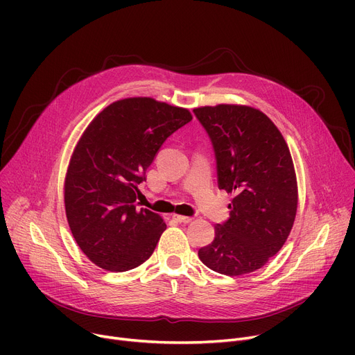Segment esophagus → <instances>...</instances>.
Segmentation results:
<instances>
[{"label": "esophagus", "instance_id": "34e87169", "mask_svg": "<svg viewBox=\"0 0 355 355\" xmlns=\"http://www.w3.org/2000/svg\"><path fill=\"white\" fill-rule=\"evenodd\" d=\"M173 218L178 223H190L193 220V217L190 216H181V214H173Z\"/></svg>", "mask_w": 355, "mask_h": 355}]
</instances>
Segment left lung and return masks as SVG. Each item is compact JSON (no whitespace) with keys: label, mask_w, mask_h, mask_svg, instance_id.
<instances>
[{"label":"left lung","mask_w":355,"mask_h":355,"mask_svg":"<svg viewBox=\"0 0 355 355\" xmlns=\"http://www.w3.org/2000/svg\"><path fill=\"white\" fill-rule=\"evenodd\" d=\"M194 114L213 142L218 189L234 194L230 218L214 227L198 257L221 275L254 272L282 249L295 221L297 182L288 144L252 106L221 103Z\"/></svg>","instance_id":"8db88e82"}]
</instances>
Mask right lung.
Returning <instances> with one entry per match:
<instances>
[{"mask_svg": "<svg viewBox=\"0 0 355 355\" xmlns=\"http://www.w3.org/2000/svg\"><path fill=\"white\" fill-rule=\"evenodd\" d=\"M193 119L189 109L153 98L106 106L73 149L64 178V209L76 243L90 262L126 272L153 254L162 217L137 207L138 184L158 149Z\"/></svg>", "mask_w": 355, "mask_h": 355, "instance_id": "1", "label": "right lung"}]
</instances>
